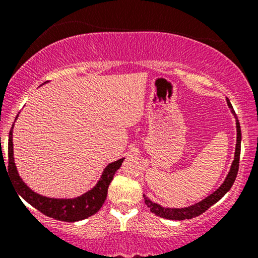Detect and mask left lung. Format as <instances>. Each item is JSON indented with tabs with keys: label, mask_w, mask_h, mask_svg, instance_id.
<instances>
[{
	"label": "left lung",
	"mask_w": 258,
	"mask_h": 258,
	"mask_svg": "<svg viewBox=\"0 0 258 258\" xmlns=\"http://www.w3.org/2000/svg\"><path fill=\"white\" fill-rule=\"evenodd\" d=\"M228 105L233 110V106L230 104L229 99H227ZM235 114V111H233ZM236 132H238V136H236V147H235V155H234V161L232 164V167H230L229 173H228L226 180L222 184L215 193H212L210 197H207L206 199H204L200 203L195 204L193 206L184 207V209H167V207H164L159 204L153 203L152 200L148 199L146 195H143L144 201H146L147 206L149 207L150 211L156 216H160L162 218H167V220H174V221H183V220H190V218L198 217V216L204 214L207 209H210L214 204L217 203L218 200H221L222 198L226 195V193L232 188L233 183L235 182L236 176H238L239 171V160H240V146H241V130H240V123H239V120L236 119Z\"/></svg>",
	"instance_id": "obj_1"
}]
</instances>
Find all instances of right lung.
Wrapping results in <instances>:
<instances>
[{
  "mask_svg": "<svg viewBox=\"0 0 258 258\" xmlns=\"http://www.w3.org/2000/svg\"><path fill=\"white\" fill-rule=\"evenodd\" d=\"M13 128V127H12ZM12 128L10 131V139H8V173L13 179V185L18 191V194L25 201H28L38 211L42 212L43 215L48 217L54 218L58 221L64 222H76L85 220L99 211L108 195L109 184L111 183L112 177L115 172L119 170L122 165L123 159L117 160V161L109 164L103 172L102 179L99 180L98 184L93 189L82 197L76 198V199H49V198L41 197L29 189L20 179L19 174L17 172L16 165H14L13 159V142H12Z\"/></svg>",
  "mask_w": 258,
  "mask_h": 258,
  "instance_id": "1",
  "label": "right lung"
}]
</instances>
